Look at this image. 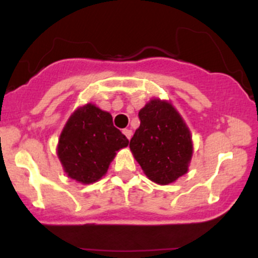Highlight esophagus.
I'll list each match as a JSON object with an SVG mask.
<instances>
[{
  "instance_id": "34e87169",
  "label": "esophagus",
  "mask_w": 258,
  "mask_h": 258,
  "mask_svg": "<svg viewBox=\"0 0 258 258\" xmlns=\"http://www.w3.org/2000/svg\"><path fill=\"white\" fill-rule=\"evenodd\" d=\"M122 132H123V135L126 136L127 139H131V137H132V131H131V130H130V128H125Z\"/></svg>"
}]
</instances>
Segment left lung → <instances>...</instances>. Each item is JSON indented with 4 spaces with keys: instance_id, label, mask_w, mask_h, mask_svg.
<instances>
[{
    "instance_id": "left-lung-1",
    "label": "left lung",
    "mask_w": 258,
    "mask_h": 258,
    "mask_svg": "<svg viewBox=\"0 0 258 258\" xmlns=\"http://www.w3.org/2000/svg\"><path fill=\"white\" fill-rule=\"evenodd\" d=\"M141 125L130 149L146 176L166 185L188 172L193 141L185 121L170 100L153 98L138 112Z\"/></svg>"
}]
</instances>
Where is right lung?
Instances as JSON below:
<instances>
[{
	"instance_id": "add662e5",
	"label": "right lung",
	"mask_w": 258,
	"mask_h": 258,
	"mask_svg": "<svg viewBox=\"0 0 258 258\" xmlns=\"http://www.w3.org/2000/svg\"><path fill=\"white\" fill-rule=\"evenodd\" d=\"M110 112L96 104L79 106L59 136L57 155L69 178L91 184L105 176L116 152L128 146Z\"/></svg>"
}]
</instances>
